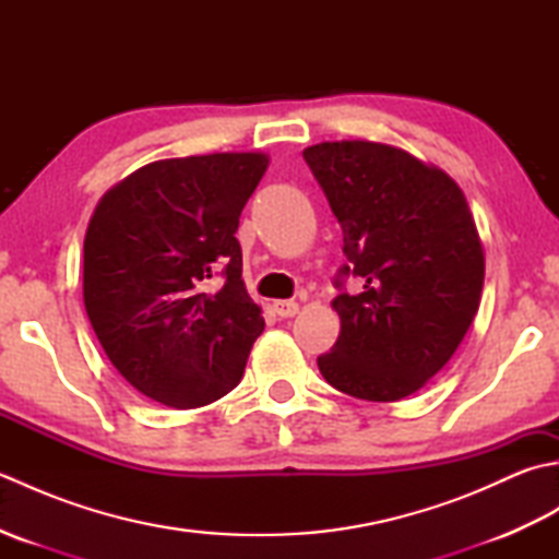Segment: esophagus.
I'll list each match as a JSON object with an SVG mask.
<instances>
[{"label": "esophagus", "instance_id": "obj_1", "mask_svg": "<svg viewBox=\"0 0 559 559\" xmlns=\"http://www.w3.org/2000/svg\"><path fill=\"white\" fill-rule=\"evenodd\" d=\"M300 305L295 300H273V312H276L281 319H290L298 314Z\"/></svg>", "mask_w": 559, "mask_h": 559}]
</instances>
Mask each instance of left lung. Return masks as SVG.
Returning a JSON list of instances; mask_svg holds the SVG:
<instances>
[{
  "mask_svg": "<svg viewBox=\"0 0 559 559\" xmlns=\"http://www.w3.org/2000/svg\"><path fill=\"white\" fill-rule=\"evenodd\" d=\"M343 230L341 334L317 358L343 394L399 401L456 353L478 312L485 257L466 197L439 168L374 141L302 151ZM359 281L348 294L345 278Z\"/></svg>",
  "mask_w": 559,
  "mask_h": 559,
  "instance_id": "left-lung-1",
  "label": "left lung"
}]
</instances>
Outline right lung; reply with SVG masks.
<instances>
[{"label":"right lung","mask_w":559,"mask_h":559,"mask_svg":"<svg viewBox=\"0 0 559 559\" xmlns=\"http://www.w3.org/2000/svg\"><path fill=\"white\" fill-rule=\"evenodd\" d=\"M266 165L264 153L151 163L112 187L88 223L91 326L117 372L163 406L228 394L264 331L235 233Z\"/></svg>","instance_id":"add662e5"}]
</instances>
